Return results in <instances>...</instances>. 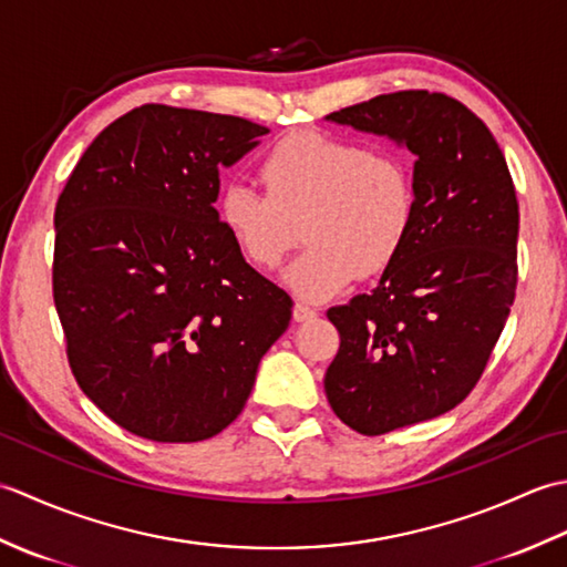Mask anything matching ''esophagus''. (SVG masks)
<instances>
[{
  "instance_id": "obj_1",
  "label": "esophagus",
  "mask_w": 567,
  "mask_h": 567,
  "mask_svg": "<svg viewBox=\"0 0 567 567\" xmlns=\"http://www.w3.org/2000/svg\"><path fill=\"white\" fill-rule=\"evenodd\" d=\"M292 317H295L297 323H302V321L315 319V317H317V309H311V307H307V305H295Z\"/></svg>"
}]
</instances>
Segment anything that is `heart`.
<instances>
[{
    "mask_svg": "<svg viewBox=\"0 0 567 567\" xmlns=\"http://www.w3.org/2000/svg\"><path fill=\"white\" fill-rule=\"evenodd\" d=\"M262 192L246 179L228 183L216 214L236 248L275 268L299 236L309 246L285 270L299 297L323 302L355 277L378 275L400 256L416 216V187L409 165L392 153L327 134L285 138L260 165Z\"/></svg>",
    "mask_w": 567,
    "mask_h": 567,
    "instance_id": "1",
    "label": "heart"
}]
</instances>
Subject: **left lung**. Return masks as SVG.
Returning a JSON list of instances; mask_svg holds the SVG:
<instances>
[{
    "label": "left lung",
    "instance_id": "1",
    "mask_svg": "<svg viewBox=\"0 0 567 567\" xmlns=\"http://www.w3.org/2000/svg\"><path fill=\"white\" fill-rule=\"evenodd\" d=\"M327 122L414 153L416 216L370 295L331 307L341 346L323 378L333 414L380 436L451 412L483 375L516 290L519 204L495 136L453 97L406 90Z\"/></svg>",
    "mask_w": 567,
    "mask_h": 567
}]
</instances>
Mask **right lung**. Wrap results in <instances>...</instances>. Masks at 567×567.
<instances>
[{
  "mask_svg": "<svg viewBox=\"0 0 567 567\" xmlns=\"http://www.w3.org/2000/svg\"><path fill=\"white\" fill-rule=\"evenodd\" d=\"M268 128L146 104L84 151L55 204L53 299L82 392L141 439L195 443L246 406L292 299L246 262L214 202Z\"/></svg>",
  "mask_w": 567,
  "mask_h": 567,
  "instance_id": "add662e5",
  "label": "right lung"
}]
</instances>
